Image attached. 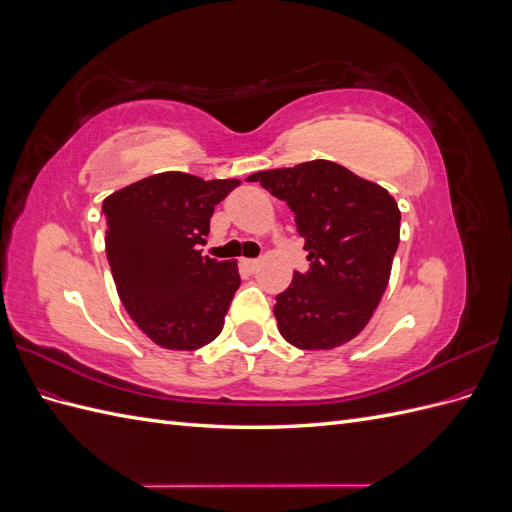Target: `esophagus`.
<instances>
[{
	"mask_svg": "<svg viewBox=\"0 0 512 512\" xmlns=\"http://www.w3.org/2000/svg\"><path fill=\"white\" fill-rule=\"evenodd\" d=\"M241 267H243L247 273H256L258 260H254V258H241Z\"/></svg>",
	"mask_w": 512,
	"mask_h": 512,
	"instance_id": "34e87169",
	"label": "esophagus"
}]
</instances>
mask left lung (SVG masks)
<instances>
[{
  "label": "left lung",
  "instance_id": "8db88e82",
  "mask_svg": "<svg viewBox=\"0 0 512 512\" xmlns=\"http://www.w3.org/2000/svg\"><path fill=\"white\" fill-rule=\"evenodd\" d=\"M294 213L312 262L277 294L273 314L288 344L333 350L359 335L389 286L401 213L382 185L329 160L250 175Z\"/></svg>",
  "mask_w": 512,
  "mask_h": 512
}]
</instances>
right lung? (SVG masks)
<instances>
[{"label": "right lung", "mask_w": 512, "mask_h": 512, "mask_svg": "<svg viewBox=\"0 0 512 512\" xmlns=\"http://www.w3.org/2000/svg\"><path fill=\"white\" fill-rule=\"evenodd\" d=\"M239 179L158 173L104 198L106 258L130 318L153 344L198 350L222 333L241 284L237 260L200 254L209 220Z\"/></svg>", "instance_id": "obj_1"}]
</instances>
